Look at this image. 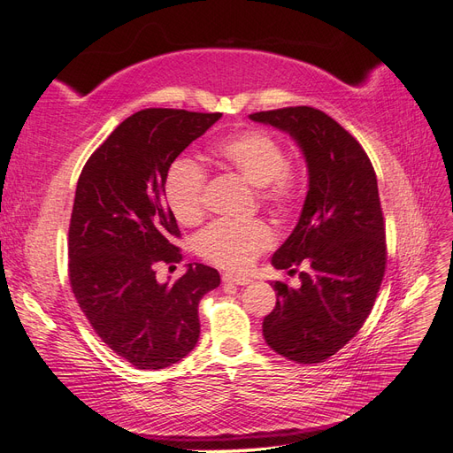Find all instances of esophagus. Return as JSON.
Listing matches in <instances>:
<instances>
[{
  "label": "esophagus",
  "mask_w": 453,
  "mask_h": 453,
  "mask_svg": "<svg viewBox=\"0 0 453 453\" xmlns=\"http://www.w3.org/2000/svg\"><path fill=\"white\" fill-rule=\"evenodd\" d=\"M225 283H236V285H248L251 280L245 276H238V273H223Z\"/></svg>",
  "instance_id": "1"
}]
</instances>
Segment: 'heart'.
I'll use <instances>...</instances> for the list:
<instances>
[{"label": "heart", "mask_w": 453, "mask_h": 453, "mask_svg": "<svg viewBox=\"0 0 453 453\" xmlns=\"http://www.w3.org/2000/svg\"><path fill=\"white\" fill-rule=\"evenodd\" d=\"M213 158L240 180L257 187L260 203L276 215H287L303 193V172L287 160L280 138L265 128H245L213 145ZM208 173L196 162L177 158L164 177V198L181 225H196L205 215ZM273 232L260 221H215L200 232L198 253L226 270H245L272 248Z\"/></svg>", "instance_id": "b5f03b06"}]
</instances>
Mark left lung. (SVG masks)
I'll list each match as a JSON object with an SVG mask.
<instances>
[{
  "instance_id": "left-lung-1",
  "label": "left lung",
  "mask_w": 453,
  "mask_h": 453,
  "mask_svg": "<svg viewBox=\"0 0 453 453\" xmlns=\"http://www.w3.org/2000/svg\"><path fill=\"white\" fill-rule=\"evenodd\" d=\"M289 132L303 149L310 188L293 234L273 253L278 270L300 285L273 281L276 308L263 321L266 344L283 357L313 365L333 357L359 333L386 273V221L376 173L353 135L315 107L250 115Z\"/></svg>"
}]
</instances>
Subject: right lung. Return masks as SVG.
Here are the masks:
<instances>
[{
    "label": "right lung",
    "instance_id": "right-lung-1",
    "mask_svg": "<svg viewBox=\"0 0 453 453\" xmlns=\"http://www.w3.org/2000/svg\"><path fill=\"white\" fill-rule=\"evenodd\" d=\"M221 115L142 109L109 134L79 175L67 234L72 291L104 344L140 370L166 368L190 353L200 300L221 283L200 263L173 283L157 281L158 263L183 260L164 177Z\"/></svg>",
    "mask_w": 453,
    "mask_h": 453
}]
</instances>
